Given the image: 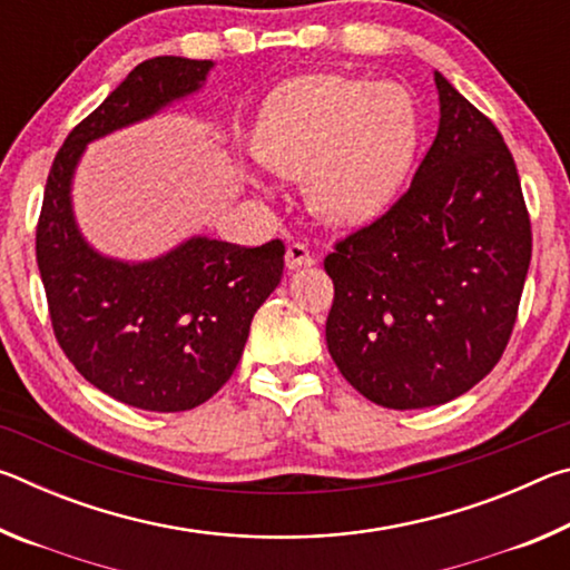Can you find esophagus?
Instances as JSON below:
<instances>
[{
  "instance_id": "34e87169",
  "label": "esophagus",
  "mask_w": 570,
  "mask_h": 570,
  "mask_svg": "<svg viewBox=\"0 0 570 570\" xmlns=\"http://www.w3.org/2000/svg\"><path fill=\"white\" fill-rule=\"evenodd\" d=\"M308 264H314V258H312V254H308V248L304 244H288L286 266L294 272V268H302V266H308Z\"/></svg>"
}]
</instances>
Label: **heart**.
<instances>
[{
	"mask_svg": "<svg viewBox=\"0 0 570 570\" xmlns=\"http://www.w3.org/2000/svg\"><path fill=\"white\" fill-rule=\"evenodd\" d=\"M417 138V112L400 85L308 75L268 95L254 150L268 170L304 180L316 218L360 226L400 193Z\"/></svg>",
	"mask_w": 570,
	"mask_h": 570,
	"instance_id": "obj_1",
	"label": "heart"
}]
</instances>
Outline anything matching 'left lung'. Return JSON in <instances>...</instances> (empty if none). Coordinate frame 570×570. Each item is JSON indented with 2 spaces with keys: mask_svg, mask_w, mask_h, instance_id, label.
Here are the masks:
<instances>
[{
  "mask_svg": "<svg viewBox=\"0 0 570 570\" xmlns=\"http://www.w3.org/2000/svg\"><path fill=\"white\" fill-rule=\"evenodd\" d=\"M440 125L412 186L324 258L326 346L390 410L460 397L493 370L530 266V218L503 135L435 72Z\"/></svg>",
  "mask_w": 570,
  "mask_h": 570,
  "instance_id": "left-lung-1",
  "label": "left lung"
}]
</instances>
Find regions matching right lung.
Instances as JSON below:
<instances>
[{"label":"right lung","instance_id":"add662e5","mask_svg":"<svg viewBox=\"0 0 570 570\" xmlns=\"http://www.w3.org/2000/svg\"><path fill=\"white\" fill-rule=\"evenodd\" d=\"M210 70V60L173 55L135 67L67 135L37 226V266L67 360L92 387L148 412L193 410L224 387L256 308L282 282L284 244L190 236L156 258L122 262L82 236L72 180L90 142L196 95Z\"/></svg>","mask_w":570,"mask_h":570}]
</instances>
